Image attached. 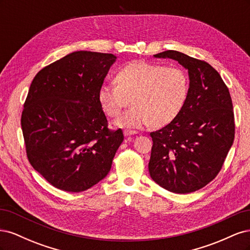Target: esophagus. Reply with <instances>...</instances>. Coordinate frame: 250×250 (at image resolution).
I'll use <instances>...</instances> for the list:
<instances>
[{"label": "esophagus", "mask_w": 250, "mask_h": 250, "mask_svg": "<svg viewBox=\"0 0 250 250\" xmlns=\"http://www.w3.org/2000/svg\"><path fill=\"white\" fill-rule=\"evenodd\" d=\"M135 133H138L137 131H134V130H129V129H125L124 130V135H132V134H135Z\"/></svg>", "instance_id": "1"}]
</instances>
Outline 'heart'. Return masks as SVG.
<instances>
[{"label":"heart","mask_w":250,"mask_h":250,"mask_svg":"<svg viewBox=\"0 0 250 250\" xmlns=\"http://www.w3.org/2000/svg\"><path fill=\"white\" fill-rule=\"evenodd\" d=\"M115 81L116 84L100 86L98 101L111 118L130 101L131 107L115 121L117 126L126 128H160L169 124L183 109L190 88L184 70L142 60L119 70Z\"/></svg>","instance_id":"b5f03b06"}]
</instances>
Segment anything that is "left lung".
I'll use <instances>...</instances> for the list:
<instances>
[{"label": "left lung", "instance_id": "left-lung-1", "mask_svg": "<svg viewBox=\"0 0 250 250\" xmlns=\"http://www.w3.org/2000/svg\"><path fill=\"white\" fill-rule=\"evenodd\" d=\"M171 58L188 72L190 88L179 115L152 138L150 176L173 193H192L206 187L220 172L234 138L229 90L213 66L184 53L155 54Z\"/></svg>", "mask_w": 250, "mask_h": 250}]
</instances>
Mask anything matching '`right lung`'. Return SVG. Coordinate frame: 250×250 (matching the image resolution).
<instances>
[{
  "label": "right lung",
  "instance_id": "1",
  "mask_svg": "<svg viewBox=\"0 0 250 250\" xmlns=\"http://www.w3.org/2000/svg\"><path fill=\"white\" fill-rule=\"evenodd\" d=\"M108 53L77 51L36 74L21 124L28 161L59 190L85 191L107 175L124 140L111 130L98 92L115 62Z\"/></svg>",
  "mask_w": 250,
  "mask_h": 250
}]
</instances>
